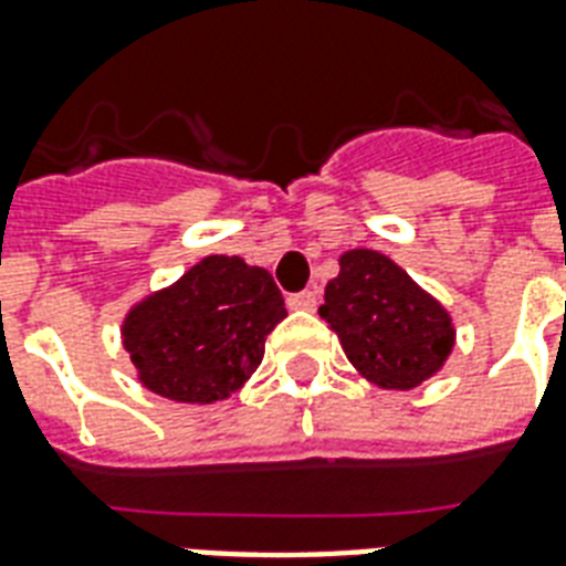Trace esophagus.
Masks as SVG:
<instances>
[{
  "instance_id": "34e87169",
  "label": "esophagus",
  "mask_w": 566,
  "mask_h": 566,
  "mask_svg": "<svg viewBox=\"0 0 566 566\" xmlns=\"http://www.w3.org/2000/svg\"><path fill=\"white\" fill-rule=\"evenodd\" d=\"M287 305L296 308V312H314L317 308V293L314 291H300L287 296Z\"/></svg>"
}]
</instances>
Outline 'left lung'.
I'll list each match as a JSON object with an SVG mask.
<instances>
[{"label": "left lung", "instance_id": "1", "mask_svg": "<svg viewBox=\"0 0 566 566\" xmlns=\"http://www.w3.org/2000/svg\"><path fill=\"white\" fill-rule=\"evenodd\" d=\"M321 317L335 329L353 368L382 388L421 386L454 344L446 308L386 254L368 249L340 258L338 279L323 293Z\"/></svg>", "mask_w": 566, "mask_h": 566}]
</instances>
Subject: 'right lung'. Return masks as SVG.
I'll return each mask as SVG.
<instances>
[{
    "mask_svg": "<svg viewBox=\"0 0 566 566\" xmlns=\"http://www.w3.org/2000/svg\"><path fill=\"white\" fill-rule=\"evenodd\" d=\"M284 314L282 291L266 270L210 254L133 308L124 347L150 391L180 403H213L261 365L266 335Z\"/></svg>",
    "mask_w": 566,
    "mask_h": 566,
    "instance_id": "right-lung-1",
    "label": "right lung"
}]
</instances>
